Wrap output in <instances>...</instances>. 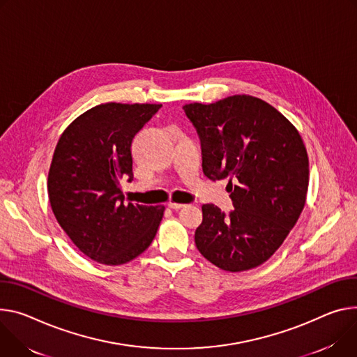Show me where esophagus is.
<instances>
[{
  "label": "esophagus",
  "mask_w": 357,
  "mask_h": 357,
  "mask_svg": "<svg viewBox=\"0 0 357 357\" xmlns=\"http://www.w3.org/2000/svg\"><path fill=\"white\" fill-rule=\"evenodd\" d=\"M168 206L171 209H181L183 206V204H176V202H168Z\"/></svg>",
  "instance_id": "34e87169"
}]
</instances>
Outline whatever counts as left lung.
Masks as SVG:
<instances>
[{
	"label": "left lung",
	"instance_id": "8db88e82",
	"mask_svg": "<svg viewBox=\"0 0 357 357\" xmlns=\"http://www.w3.org/2000/svg\"><path fill=\"white\" fill-rule=\"evenodd\" d=\"M202 148V169L228 178L234 211L202 206L198 250L228 272L253 269L279 249L298 222L309 185V159L298 132L278 109L250 95L188 104Z\"/></svg>",
	"mask_w": 357,
	"mask_h": 357
}]
</instances>
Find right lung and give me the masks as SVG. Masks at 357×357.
<instances>
[{"label":"right lung","mask_w":357,"mask_h":357,"mask_svg":"<svg viewBox=\"0 0 357 357\" xmlns=\"http://www.w3.org/2000/svg\"><path fill=\"white\" fill-rule=\"evenodd\" d=\"M159 104L96 105L62 132L48 174L52 212L92 261L122 265L153 241L165 206L123 202L119 181L134 179L132 139Z\"/></svg>","instance_id":"obj_1"}]
</instances>
